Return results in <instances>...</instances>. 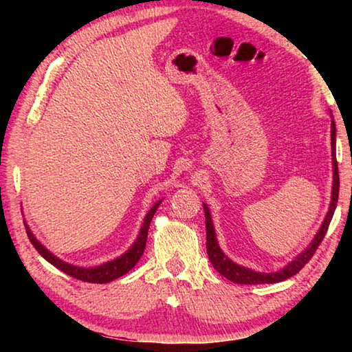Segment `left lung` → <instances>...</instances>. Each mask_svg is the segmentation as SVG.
Returning <instances> with one entry per match:
<instances>
[{
  "label": "left lung",
  "instance_id": "obj_1",
  "mask_svg": "<svg viewBox=\"0 0 352 352\" xmlns=\"http://www.w3.org/2000/svg\"><path fill=\"white\" fill-rule=\"evenodd\" d=\"M331 146H332V169H333V184H332V197H331V205L329 211H327L326 217L323 220V225L320 226L317 236L314 237L305 252L300 253L296 258L289 262L287 265L284 267L283 270L275 272V273H259L254 270L245 269V267L237 265L236 262L231 261L228 256H226L222 250H220L216 237V231H214V225L211 220V214L208 206L204 204L205 210V223H206V250H208V258H210L211 264L214 269H216L220 275L230 279L231 283L236 284H273V283H281L285 279L296 275L302 267H305L314 253L317 252L318 245L323 241L327 228H329V223L333 216V211H336L337 200H338V188H340V178H338V166H337V158H336V122H331Z\"/></svg>",
  "mask_w": 352,
  "mask_h": 352
}]
</instances>
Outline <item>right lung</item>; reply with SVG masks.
<instances>
[{
    "instance_id": "add662e5",
    "label": "right lung",
    "mask_w": 352,
    "mask_h": 352,
    "mask_svg": "<svg viewBox=\"0 0 352 352\" xmlns=\"http://www.w3.org/2000/svg\"><path fill=\"white\" fill-rule=\"evenodd\" d=\"M162 204V200L157 201L152 208L151 211L147 212V216L144 217V222H142L141 226V231L138 234V239L135 241V243L132 247H130L126 253L122 256H119V258L113 259L105 262L102 265H98V267H90V269H85V267H77V265H71L67 264V262H63L62 259H58L57 256L52 254L50 250H46L41 243L35 239V236L32 234V231L29 230V226L25 223L26 226V233L29 241H31L32 245L35 247V250L43 256V258L52 264L54 267H57L58 270H62L63 273H67V275L73 276L76 279H80V281H85V283H96V284H104V283H110L113 279H116L119 276L126 275L127 272H130L135 267L136 262L140 261V258L144 253V248H146V242H147V233H148V225L152 222V217L155 211H157V208Z\"/></svg>"
}]
</instances>
